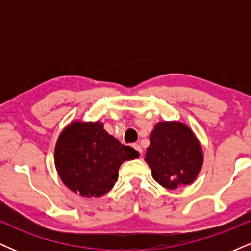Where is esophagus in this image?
Instances as JSON below:
<instances>
[{
    "instance_id": "obj_1",
    "label": "esophagus",
    "mask_w": 251,
    "mask_h": 251,
    "mask_svg": "<svg viewBox=\"0 0 251 251\" xmlns=\"http://www.w3.org/2000/svg\"><path fill=\"white\" fill-rule=\"evenodd\" d=\"M133 148L137 150L138 152H139V154L142 155V153H143V149H142V146L139 145V144H133Z\"/></svg>"
}]
</instances>
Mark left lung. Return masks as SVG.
<instances>
[{
  "label": "left lung",
  "instance_id": "1",
  "mask_svg": "<svg viewBox=\"0 0 251 251\" xmlns=\"http://www.w3.org/2000/svg\"><path fill=\"white\" fill-rule=\"evenodd\" d=\"M145 160L152 177L165 189L194 181L203 164L201 144L185 124L160 122L150 135Z\"/></svg>",
  "mask_w": 251,
  "mask_h": 251
}]
</instances>
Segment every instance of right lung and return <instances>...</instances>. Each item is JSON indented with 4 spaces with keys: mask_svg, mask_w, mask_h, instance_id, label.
<instances>
[{
    "mask_svg": "<svg viewBox=\"0 0 251 251\" xmlns=\"http://www.w3.org/2000/svg\"><path fill=\"white\" fill-rule=\"evenodd\" d=\"M138 155L133 148L109 135L99 122H75L57 139L55 166L72 191L83 197H100L113 188L120 165Z\"/></svg>",
    "mask_w": 251,
    "mask_h": 251,
    "instance_id": "obj_1",
    "label": "right lung"
}]
</instances>
